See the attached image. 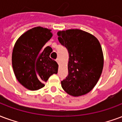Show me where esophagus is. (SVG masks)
Segmentation results:
<instances>
[{
  "instance_id": "34e87169",
  "label": "esophagus",
  "mask_w": 122,
  "mask_h": 122,
  "mask_svg": "<svg viewBox=\"0 0 122 122\" xmlns=\"http://www.w3.org/2000/svg\"><path fill=\"white\" fill-rule=\"evenodd\" d=\"M56 62H57V63H58V64H59V59L58 58L56 59Z\"/></svg>"
}]
</instances>
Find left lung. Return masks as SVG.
I'll use <instances>...</instances> for the list:
<instances>
[{
    "instance_id": "obj_1",
    "label": "left lung",
    "mask_w": 122,
    "mask_h": 122,
    "mask_svg": "<svg viewBox=\"0 0 122 122\" xmlns=\"http://www.w3.org/2000/svg\"><path fill=\"white\" fill-rule=\"evenodd\" d=\"M58 41L68 50V75L61 86L73 96L86 94L93 89L102 72L103 56L100 42L91 33L79 29L57 33Z\"/></svg>"
}]
</instances>
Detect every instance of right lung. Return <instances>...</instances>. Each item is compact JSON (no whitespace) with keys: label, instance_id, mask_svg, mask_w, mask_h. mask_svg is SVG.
Masks as SVG:
<instances>
[{"label":"right lung","instance_id":"right-lung-1","mask_svg":"<svg viewBox=\"0 0 122 122\" xmlns=\"http://www.w3.org/2000/svg\"><path fill=\"white\" fill-rule=\"evenodd\" d=\"M50 30L36 27L29 30L20 37L15 43L12 53V66L20 83L31 91L45 86L53 74H57L58 65L50 57L52 48L45 43L52 37Z\"/></svg>","mask_w":122,"mask_h":122}]
</instances>
